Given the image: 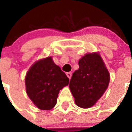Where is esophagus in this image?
Here are the masks:
<instances>
[{
	"label": "esophagus",
	"instance_id": "esophagus-1",
	"mask_svg": "<svg viewBox=\"0 0 132 132\" xmlns=\"http://www.w3.org/2000/svg\"><path fill=\"white\" fill-rule=\"evenodd\" d=\"M67 76L68 77L69 79H71V76H72V73H71V72H69V73H67Z\"/></svg>",
	"mask_w": 132,
	"mask_h": 132
}]
</instances>
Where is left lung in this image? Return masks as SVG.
<instances>
[{
    "label": "left lung",
    "mask_w": 132,
    "mask_h": 132,
    "mask_svg": "<svg viewBox=\"0 0 132 132\" xmlns=\"http://www.w3.org/2000/svg\"><path fill=\"white\" fill-rule=\"evenodd\" d=\"M79 68L73 73L69 87L78 106H93L103 95L110 82V74L101 55L87 53L79 61Z\"/></svg>",
    "instance_id": "left-lung-1"
}]
</instances>
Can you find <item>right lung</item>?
Masks as SVG:
<instances>
[{
    "label": "right lung",
    "mask_w": 132,
    "mask_h": 132,
    "mask_svg": "<svg viewBox=\"0 0 132 132\" xmlns=\"http://www.w3.org/2000/svg\"><path fill=\"white\" fill-rule=\"evenodd\" d=\"M69 79L52 57L32 65L25 78L26 93L39 109L47 110L55 106L59 90L68 85Z\"/></svg>",
    "instance_id": "add662e5"
}]
</instances>
